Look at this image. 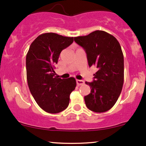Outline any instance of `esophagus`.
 Listing matches in <instances>:
<instances>
[{
    "instance_id": "obj_1",
    "label": "esophagus",
    "mask_w": 146,
    "mask_h": 146,
    "mask_svg": "<svg viewBox=\"0 0 146 146\" xmlns=\"http://www.w3.org/2000/svg\"><path fill=\"white\" fill-rule=\"evenodd\" d=\"M76 82H77V84H78V86H81V85H83L84 84V82L83 80H77Z\"/></svg>"
}]
</instances>
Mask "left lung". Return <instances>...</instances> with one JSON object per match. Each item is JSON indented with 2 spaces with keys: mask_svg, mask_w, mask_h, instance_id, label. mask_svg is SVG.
Wrapping results in <instances>:
<instances>
[{
  "mask_svg": "<svg viewBox=\"0 0 146 146\" xmlns=\"http://www.w3.org/2000/svg\"><path fill=\"white\" fill-rule=\"evenodd\" d=\"M74 40L84 48L90 67L98 68L93 82H86L91 89L84 97L86 107L95 113L108 111L117 102L123 87L124 64L121 46L113 35L100 30L75 37Z\"/></svg>",
  "mask_w": 146,
  "mask_h": 146,
  "instance_id": "obj_1",
  "label": "left lung"
}]
</instances>
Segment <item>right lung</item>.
<instances>
[{
  "label": "right lung",
  "instance_id": "obj_1",
  "mask_svg": "<svg viewBox=\"0 0 146 146\" xmlns=\"http://www.w3.org/2000/svg\"><path fill=\"white\" fill-rule=\"evenodd\" d=\"M73 42V37L42 33L33 40L27 53L29 90L38 105L46 113L56 114L66 109L70 95L76 86L74 78H58L54 71L61 51Z\"/></svg>",
  "mask_w": 146,
  "mask_h": 146
}]
</instances>
